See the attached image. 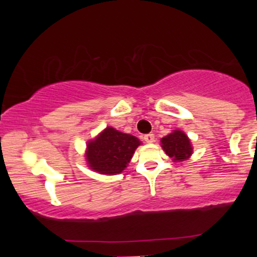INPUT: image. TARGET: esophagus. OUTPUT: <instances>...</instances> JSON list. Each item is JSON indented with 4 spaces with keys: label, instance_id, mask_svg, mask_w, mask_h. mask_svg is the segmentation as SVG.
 Wrapping results in <instances>:
<instances>
[{
    "label": "esophagus",
    "instance_id": "34e87169",
    "mask_svg": "<svg viewBox=\"0 0 257 257\" xmlns=\"http://www.w3.org/2000/svg\"><path fill=\"white\" fill-rule=\"evenodd\" d=\"M144 140H145L147 144H152L154 142V135H152V133L145 135V136H144Z\"/></svg>",
    "mask_w": 257,
    "mask_h": 257
}]
</instances>
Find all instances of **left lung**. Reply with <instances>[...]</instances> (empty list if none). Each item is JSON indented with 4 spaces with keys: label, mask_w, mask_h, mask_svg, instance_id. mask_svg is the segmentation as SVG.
<instances>
[{
    "label": "left lung",
    "mask_w": 257,
    "mask_h": 257,
    "mask_svg": "<svg viewBox=\"0 0 257 257\" xmlns=\"http://www.w3.org/2000/svg\"><path fill=\"white\" fill-rule=\"evenodd\" d=\"M160 145L173 163H182L188 160L193 154L191 139L181 130H173L166 137L160 139Z\"/></svg>",
    "instance_id": "8db88e82"
}]
</instances>
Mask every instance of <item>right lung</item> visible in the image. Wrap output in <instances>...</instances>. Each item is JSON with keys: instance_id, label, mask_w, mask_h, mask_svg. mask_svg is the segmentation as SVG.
Masks as SVG:
<instances>
[{"instance_id": "add662e5", "label": "right lung", "mask_w": 257, "mask_h": 257, "mask_svg": "<svg viewBox=\"0 0 257 257\" xmlns=\"http://www.w3.org/2000/svg\"><path fill=\"white\" fill-rule=\"evenodd\" d=\"M139 145L142 142L137 137L107 126L86 143L84 157L90 170L99 174L115 175L128 166Z\"/></svg>"}]
</instances>
